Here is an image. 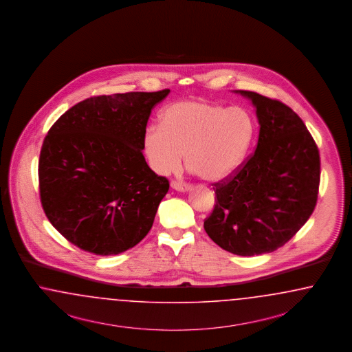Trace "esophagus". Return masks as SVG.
I'll list each match as a JSON object with an SVG mask.
<instances>
[{
  "label": "esophagus",
  "mask_w": 352,
  "mask_h": 352,
  "mask_svg": "<svg viewBox=\"0 0 352 352\" xmlns=\"http://www.w3.org/2000/svg\"><path fill=\"white\" fill-rule=\"evenodd\" d=\"M171 188L178 192H190L192 190L191 186L183 184L181 182H171Z\"/></svg>",
  "instance_id": "34e87169"
}]
</instances>
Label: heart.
I'll use <instances>...</instances> for the list:
<instances>
[{"label":"heart","mask_w":352,"mask_h":352,"mask_svg":"<svg viewBox=\"0 0 352 352\" xmlns=\"http://www.w3.org/2000/svg\"><path fill=\"white\" fill-rule=\"evenodd\" d=\"M256 133L250 112L206 100H181L162 109L160 126L144 134V151L157 174L186 164L204 181L219 182L234 174L244 160Z\"/></svg>","instance_id":"obj_1"}]
</instances>
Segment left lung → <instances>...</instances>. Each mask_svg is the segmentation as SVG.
<instances>
[{"instance_id": "8db88e82", "label": "left lung", "mask_w": 352, "mask_h": 352, "mask_svg": "<svg viewBox=\"0 0 352 352\" xmlns=\"http://www.w3.org/2000/svg\"><path fill=\"white\" fill-rule=\"evenodd\" d=\"M256 108L254 153L226 183L215 184L213 213L204 228L236 256L266 254L288 243L318 201L320 155L305 122L284 103L234 90Z\"/></svg>"}]
</instances>
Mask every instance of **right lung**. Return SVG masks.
<instances>
[{"instance_id": "right-lung-1", "label": "right lung", "mask_w": 352, "mask_h": 352, "mask_svg": "<svg viewBox=\"0 0 352 352\" xmlns=\"http://www.w3.org/2000/svg\"><path fill=\"white\" fill-rule=\"evenodd\" d=\"M170 93L87 98L56 120L38 161L50 223L80 249L116 256L148 234L169 182L143 156L151 109Z\"/></svg>"}]
</instances>
